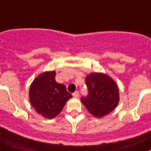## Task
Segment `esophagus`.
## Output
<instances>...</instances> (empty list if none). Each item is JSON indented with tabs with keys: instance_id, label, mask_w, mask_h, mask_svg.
<instances>
[{
	"instance_id": "34e87169",
	"label": "esophagus",
	"mask_w": 151,
	"mask_h": 151,
	"mask_svg": "<svg viewBox=\"0 0 151 151\" xmlns=\"http://www.w3.org/2000/svg\"><path fill=\"white\" fill-rule=\"evenodd\" d=\"M73 96L76 97V98L79 97V91H75L74 93H73Z\"/></svg>"
}]
</instances>
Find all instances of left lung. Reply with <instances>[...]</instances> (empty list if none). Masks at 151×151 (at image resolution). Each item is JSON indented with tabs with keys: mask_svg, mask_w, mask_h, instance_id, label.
Wrapping results in <instances>:
<instances>
[{
	"mask_svg": "<svg viewBox=\"0 0 151 151\" xmlns=\"http://www.w3.org/2000/svg\"><path fill=\"white\" fill-rule=\"evenodd\" d=\"M87 96L81 101L88 110L97 118L112 112L119 101V90L112 79L101 73H91L85 78Z\"/></svg>",
	"mask_w": 151,
	"mask_h": 151,
	"instance_id": "1",
	"label": "left lung"
}]
</instances>
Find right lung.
Here are the masks:
<instances>
[{
	"mask_svg": "<svg viewBox=\"0 0 151 151\" xmlns=\"http://www.w3.org/2000/svg\"><path fill=\"white\" fill-rule=\"evenodd\" d=\"M72 97L64 85L55 81V71L45 72L36 77L30 87V104L45 118L57 116L66 101Z\"/></svg>",
	"mask_w": 151,
	"mask_h": 151,
	"instance_id": "add662e5",
	"label": "right lung"
}]
</instances>
